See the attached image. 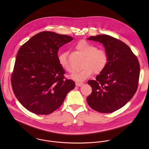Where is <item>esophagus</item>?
Segmentation results:
<instances>
[{"mask_svg":"<svg viewBox=\"0 0 149 149\" xmlns=\"http://www.w3.org/2000/svg\"><path fill=\"white\" fill-rule=\"evenodd\" d=\"M83 84H84L83 83H79V82L76 83V86H81V85H83Z\"/></svg>","mask_w":149,"mask_h":149,"instance_id":"1","label":"esophagus"}]
</instances>
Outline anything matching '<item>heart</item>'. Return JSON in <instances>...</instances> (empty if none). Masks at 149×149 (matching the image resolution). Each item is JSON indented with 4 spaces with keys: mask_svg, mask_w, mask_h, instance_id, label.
<instances>
[{
    "mask_svg": "<svg viewBox=\"0 0 149 149\" xmlns=\"http://www.w3.org/2000/svg\"><path fill=\"white\" fill-rule=\"evenodd\" d=\"M76 49L83 56L84 59L81 69L74 73L71 77L78 81H83L90 77L94 72L101 73L108 63V55L103 49L96 48L93 44L86 41H81L76 45ZM58 63L66 71L72 73L73 69L68 60V53L64 52L59 54Z\"/></svg>",
    "mask_w": 149,
    "mask_h": 149,
    "instance_id": "b5f03b06",
    "label": "heart"
}]
</instances>
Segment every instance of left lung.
Returning <instances> with one entry per match:
<instances>
[{
	"label": "left lung",
	"mask_w": 149,
	"mask_h": 149,
	"mask_svg": "<svg viewBox=\"0 0 149 149\" xmlns=\"http://www.w3.org/2000/svg\"><path fill=\"white\" fill-rule=\"evenodd\" d=\"M87 39L102 43L108 55L105 69L95 80L88 81L92 91L86 98L87 103L99 112H114L126 104L137 90L139 61L129 46L111 36L100 34Z\"/></svg>",
	"instance_id": "8db88e82"
}]
</instances>
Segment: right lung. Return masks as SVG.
Instances as JSON below:
<instances>
[{"label": "right lung", "mask_w": 149, "mask_h": 149, "mask_svg": "<svg viewBox=\"0 0 149 149\" xmlns=\"http://www.w3.org/2000/svg\"><path fill=\"white\" fill-rule=\"evenodd\" d=\"M73 38L52 31L32 37L19 49L11 76L17 99L28 111L48 115L62 105L75 83L65 79L58 51Z\"/></svg>", "instance_id": "obj_1"}]
</instances>
